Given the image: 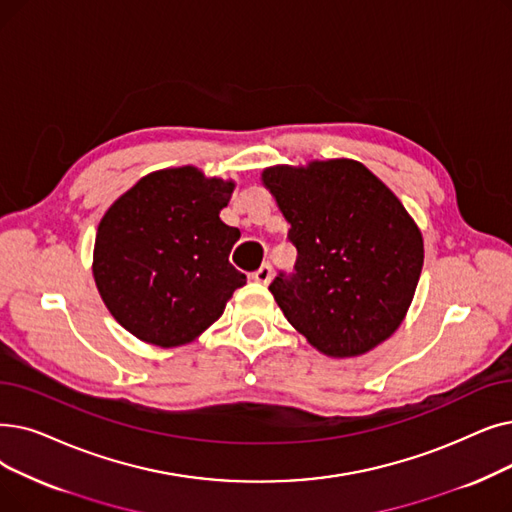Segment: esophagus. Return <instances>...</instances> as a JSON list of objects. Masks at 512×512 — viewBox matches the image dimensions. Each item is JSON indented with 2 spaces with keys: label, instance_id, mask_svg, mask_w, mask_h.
Wrapping results in <instances>:
<instances>
[{
  "label": "esophagus",
  "instance_id": "34e87169",
  "mask_svg": "<svg viewBox=\"0 0 512 512\" xmlns=\"http://www.w3.org/2000/svg\"><path fill=\"white\" fill-rule=\"evenodd\" d=\"M253 280H257L261 284H268L272 280V265L263 263L257 272H253Z\"/></svg>",
  "mask_w": 512,
  "mask_h": 512
}]
</instances>
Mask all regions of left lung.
<instances>
[{
  "instance_id": "1",
  "label": "left lung",
  "mask_w": 512,
  "mask_h": 512,
  "mask_svg": "<svg viewBox=\"0 0 512 512\" xmlns=\"http://www.w3.org/2000/svg\"><path fill=\"white\" fill-rule=\"evenodd\" d=\"M297 247L295 274L270 291L293 328L328 358H358L404 322L425 244L402 201L353 159L261 171Z\"/></svg>"
}]
</instances>
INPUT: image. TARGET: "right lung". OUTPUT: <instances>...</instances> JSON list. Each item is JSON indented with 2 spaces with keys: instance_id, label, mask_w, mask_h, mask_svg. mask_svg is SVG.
<instances>
[{
  "instance_id": "obj_1",
  "label": "right lung",
  "mask_w": 512,
  "mask_h": 512,
  "mask_svg": "<svg viewBox=\"0 0 512 512\" xmlns=\"http://www.w3.org/2000/svg\"><path fill=\"white\" fill-rule=\"evenodd\" d=\"M234 188V180L192 165L159 169L100 219L94 280L106 309L136 339L163 349L186 345L247 284L230 263L240 230L219 219Z\"/></svg>"
}]
</instances>
